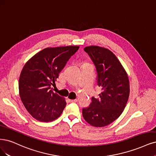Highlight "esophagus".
I'll use <instances>...</instances> for the list:
<instances>
[{"mask_svg":"<svg viewBox=\"0 0 156 156\" xmlns=\"http://www.w3.org/2000/svg\"><path fill=\"white\" fill-rule=\"evenodd\" d=\"M77 101V99H69V103H76Z\"/></svg>","mask_w":156,"mask_h":156,"instance_id":"esophagus-1","label":"esophagus"}]
</instances>
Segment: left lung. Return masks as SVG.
Here are the masks:
<instances>
[{
  "label": "left lung",
  "instance_id": "1",
  "mask_svg": "<svg viewBox=\"0 0 156 156\" xmlns=\"http://www.w3.org/2000/svg\"><path fill=\"white\" fill-rule=\"evenodd\" d=\"M95 66L101 92L83 108L85 121L95 127L114 122L125 109L130 94L129 80L121 62L111 51L97 46L84 48Z\"/></svg>",
  "mask_w": 156,
  "mask_h": 156
}]
</instances>
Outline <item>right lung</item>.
<instances>
[{
    "instance_id": "obj_1",
    "label": "right lung",
    "mask_w": 156,
    "mask_h": 156,
    "mask_svg": "<svg viewBox=\"0 0 156 156\" xmlns=\"http://www.w3.org/2000/svg\"><path fill=\"white\" fill-rule=\"evenodd\" d=\"M79 46L48 48L26 63L21 72L20 99L30 115L41 122L57 119L65 108L64 98L53 92L51 86Z\"/></svg>"
}]
</instances>
